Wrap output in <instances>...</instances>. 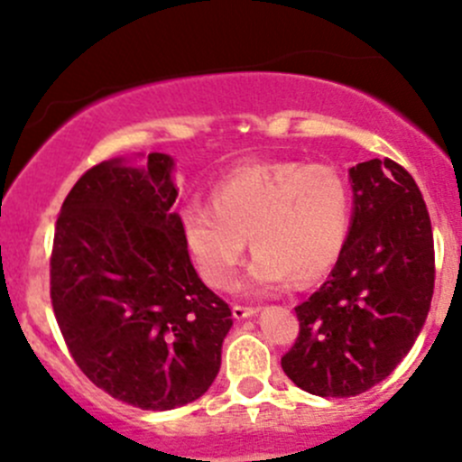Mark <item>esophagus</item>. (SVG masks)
<instances>
[{
  "label": "esophagus",
  "mask_w": 462,
  "mask_h": 462,
  "mask_svg": "<svg viewBox=\"0 0 462 462\" xmlns=\"http://www.w3.org/2000/svg\"><path fill=\"white\" fill-rule=\"evenodd\" d=\"M254 313H257V309H254V306H244V304H235V306H232V315H235V319L253 318Z\"/></svg>",
  "instance_id": "1"
}]
</instances>
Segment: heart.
I'll return each mask as SVG.
<instances>
[{"mask_svg":"<svg viewBox=\"0 0 462 462\" xmlns=\"http://www.w3.org/2000/svg\"><path fill=\"white\" fill-rule=\"evenodd\" d=\"M179 223L209 286L235 282L250 236L257 254L248 286L277 292L291 282L309 286L333 268L351 232L353 192L346 176L326 162H259L218 180L209 205H185Z\"/></svg>","mask_w":462,"mask_h":462,"instance_id":"b5f03b06","label":"heart"}]
</instances>
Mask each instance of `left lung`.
<instances>
[{
	"mask_svg": "<svg viewBox=\"0 0 462 462\" xmlns=\"http://www.w3.org/2000/svg\"><path fill=\"white\" fill-rule=\"evenodd\" d=\"M348 241L328 279L295 306L300 333L283 374L321 398L380 384L430 313L436 259L431 218L413 176L391 158L351 167Z\"/></svg>",
	"mask_w": 462,
	"mask_h": 462,
	"instance_id": "1",
	"label": "left lung"
}]
</instances>
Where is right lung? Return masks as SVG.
Here are the masks:
<instances>
[{"instance_id":"right-lung-1","label":"right lung","mask_w":462,"mask_h":462,"mask_svg":"<svg viewBox=\"0 0 462 462\" xmlns=\"http://www.w3.org/2000/svg\"><path fill=\"white\" fill-rule=\"evenodd\" d=\"M171 158L100 162L58 214L51 304L69 353L116 400L167 411L201 398L221 366L232 310L194 270Z\"/></svg>"}]
</instances>
